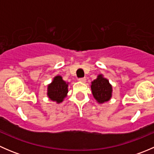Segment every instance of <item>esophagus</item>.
<instances>
[{
  "label": "esophagus",
  "mask_w": 154,
  "mask_h": 154,
  "mask_svg": "<svg viewBox=\"0 0 154 154\" xmlns=\"http://www.w3.org/2000/svg\"><path fill=\"white\" fill-rule=\"evenodd\" d=\"M79 80L80 82H83V83H85L86 81V77H81V78H79Z\"/></svg>",
  "instance_id": "1"
}]
</instances>
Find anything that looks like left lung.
I'll use <instances>...</instances> for the list:
<instances>
[{
    "label": "left lung",
    "instance_id": "8db88e82",
    "mask_svg": "<svg viewBox=\"0 0 154 154\" xmlns=\"http://www.w3.org/2000/svg\"><path fill=\"white\" fill-rule=\"evenodd\" d=\"M92 94L98 103H103L108 101L112 97V86L107 79L103 77L101 74L97 76L96 80L91 82V85Z\"/></svg>",
    "mask_w": 154,
    "mask_h": 154
}]
</instances>
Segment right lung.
I'll list each match as a JSON object with an SVG mask.
<instances>
[{
    "label": "right lung",
    "mask_w": 154,
    "mask_h": 154,
    "mask_svg": "<svg viewBox=\"0 0 154 154\" xmlns=\"http://www.w3.org/2000/svg\"><path fill=\"white\" fill-rule=\"evenodd\" d=\"M68 83L63 80L61 76H57L52 83L48 86V95L51 100L61 103L67 96Z\"/></svg>",
    "instance_id": "1"
}]
</instances>
